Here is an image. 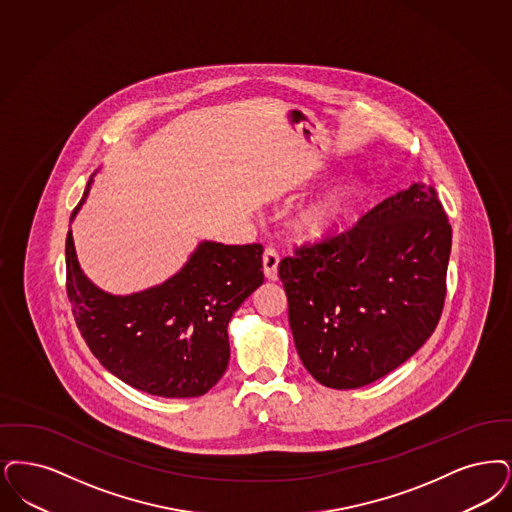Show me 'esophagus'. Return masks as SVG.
Masks as SVG:
<instances>
[{
	"instance_id": "34e87169",
	"label": "esophagus",
	"mask_w": 512,
	"mask_h": 512,
	"mask_svg": "<svg viewBox=\"0 0 512 512\" xmlns=\"http://www.w3.org/2000/svg\"><path fill=\"white\" fill-rule=\"evenodd\" d=\"M278 263H280V257L276 253L274 247H266L265 253H263V270H265L266 280H278Z\"/></svg>"
}]
</instances>
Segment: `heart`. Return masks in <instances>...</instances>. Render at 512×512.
Segmentation results:
<instances>
[{
    "mask_svg": "<svg viewBox=\"0 0 512 512\" xmlns=\"http://www.w3.org/2000/svg\"><path fill=\"white\" fill-rule=\"evenodd\" d=\"M358 200H360L358 184L347 183L329 192L328 196L305 205L295 217V228L299 236L307 240H322L335 234L347 223Z\"/></svg>",
    "mask_w": 512,
    "mask_h": 512,
    "instance_id": "obj_1",
    "label": "heart"
}]
</instances>
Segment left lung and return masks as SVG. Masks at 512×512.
Wrapping results in <instances>:
<instances>
[{
    "mask_svg": "<svg viewBox=\"0 0 512 512\" xmlns=\"http://www.w3.org/2000/svg\"><path fill=\"white\" fill-rule=\"evenodd\" d=\"M450 251L436 190L413 183L352 228L282 259L289 328L308 373L348 390L402 366L438 326Z\"/></svg>",
    "mask_w": 512,
    "mask_h": 512,
    "instance_id": "obj_1",
    "label": "left lung"
}]
</instances>
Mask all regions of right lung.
Listing matches in <instances>:
<instances>
[{"instance_id": "obj_1", "label": "right lung", "mask_w": 512, "mask_h": 512, "mask_svg": "<svg viewBox=\"0 0 512 512\" xmlns=\"http://www.w3.org/2000/svg\"><path fill=\"white\" fill-rule=\"evenodd\" d=\"M261 268V244L202 242L164 284L112 295L87 280L66 236V293L87 347L123 383L164 398L202 396L223 377L228 322L263 284Z\"/></svg>"}]
</instances>
